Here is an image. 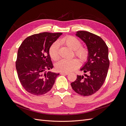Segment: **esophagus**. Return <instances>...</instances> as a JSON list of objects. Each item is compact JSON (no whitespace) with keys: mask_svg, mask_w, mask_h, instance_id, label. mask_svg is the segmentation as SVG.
Wrapping results in <instances>:
<instances>
[{"mask_svg":"<svg viewBox=\"0 0 126 126\" xmlns=\"http://www.w3.org/2000/svg\"><path fill=\"white\" fill-rule=\"evenodd\" d=\"M60 74L62 75H68L69 74L67 73V72H61Z\"/></svg>","mask_w":126,"mask_h":126,"instance_id":"obj_1","label":"esophagus"}]
</instances>
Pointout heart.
Wrapping results in <instances>:
<instances>
[{"instance_id": "heart-1", "label": "heart", "mask_w": 126, "mask_h": 126, "mask_svg": "<svg viewBox=\"0 0 126 126\" xmlns=\"http://www.w3.org/2000/svg\"><path fill=\"white\" fill-rule=\"evenodd\" d=\"M60 43L65 45L71 50H74L75 55L82 61L86 60L88 56V51L85 48L81 47V42L73 36H67L60 41ZM49 54L51 58L56 60L59 58V44L55 42L49 48ZM79 66V61L76 59H62L56 64V69L62 72H69L76 70Z\"/></svg>"}]
</instances>
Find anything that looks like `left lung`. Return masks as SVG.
I'll return each mask as SVG.
<instances>
[{
    "mask_svg": "<svg viewBox=\"0 0 126 126\" xmlns=\"http://www.w3.org/2000/svg\"><path fill=\"white\" fill-rule=\"evenodd\" d=\"M76 36L86 44L88 56L80 68L87 74L77 75L71 86L76 93L88 96L97 91L105 82L109 67L108 48L101 37L93 33L78 31Z\"/></svg>",
    "mask_w": 126,
    "mask_h": 126,
    "instance_id": "8db88e82",
    "label": "left lung"
}]
</instances>
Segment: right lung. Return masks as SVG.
<instances>
[{
  "mask_svg": "<svg viewBox=\"0 0 126 126\" xmlns=\"http://www.w3.org/2000/svg\"><path fill=\"white\" fill-rule=\"evenodd\" d=\"M62 33L43 32L28 37L18 49L16 68L21 85L28 93L39 96L52 88L59 73L53 68L49 48Z\"/></svg>",
  "mask_w": 126,
  "mask_h": 126,
  "instance_id": "right-lung-1",
  "label": "right lung"
}]
</instances>
